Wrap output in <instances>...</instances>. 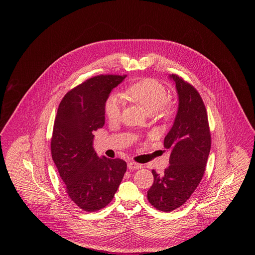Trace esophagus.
<instances>
[{
	"mask_svg": "<svg viewBox=\"0 0 255 255\" xmlns=\"http://www.w3.org/2000/svg\"><path fill=\"white\" fill-rule=\"evenodd\" d=\"M141 167H142V164L136 163V162H134V161H130V162L128 163V168H129L130 170H135V169H139V168H141Z\"/></svg>",
	"mask_w": 255,
	"mask_h": 255,
	"instance_id": "1",
	"label": "esophagus"
}]
</instances>
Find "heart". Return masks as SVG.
Masks as SVG:
<instances>
[{
  "label": "heart",
  "instance_id": "1",
  "mask_svg": "<svg viewBox=\"0 0 255 255\" xmlns=\"http://www.w3.org/2000/svg\"><path fill=\"white\" fill-rule=\"evenodd\" d=\"M120 97L141 106L148 114L167 112V92L163 85L155 80H142L127 87ZM122 104L115 97L109 98L105 105V112L110 120H117L121 114Z\"/></svg>",
  "mask_w": 255,
  "mask_h": 255
}]
</instances>
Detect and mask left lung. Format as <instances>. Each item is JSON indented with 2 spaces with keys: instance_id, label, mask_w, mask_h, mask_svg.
<instances>
[{
  "instance_id": "left-lung-1",
  "label": "left lung",
  "mask_w": 255,
  "mask_h": 255,
  "mask_svg": "<svg viewBox=\"0 0 255 255\" xmlns=\"http://www.w3.org/2000/svg\"><path fill=\"white\" fill-rule=\"evenodd\" d=\"M178 97L173 125L164 137L169 150V165L147 192L149 203L157 210L170 212L184 205L199 186L211 149V134L204 102L198 91L175 75H169Z\"/></svg>"
}]
</instances>
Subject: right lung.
Here are the masks:
<instances>
[{"label":"right lung","instance_id":"right-lung-1","mask_svg":"<svg viewBox=\"0 0 255 255\" xmlns=\"http://www.w3.org/2000/svg\"><path fill=\"white\" fill-rule=\"evenodd\" d=\"M125 76H98L69 91L54 121L51 155L65 191L77 206L96 212L110 203L127 164L120 158L99 157L93 132L105 124V105Z\"/></svg>","mask_w":255,"mask_h":255}]
</instances>
